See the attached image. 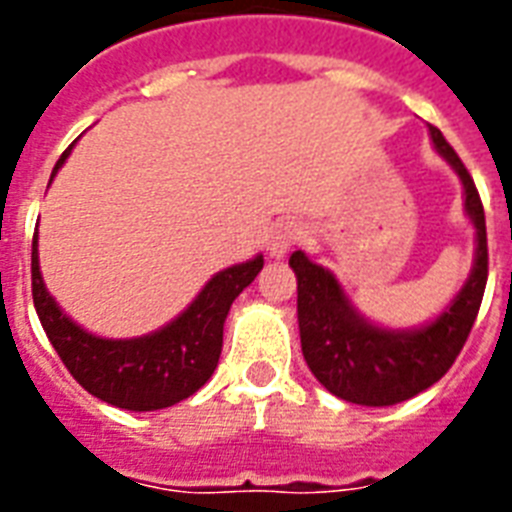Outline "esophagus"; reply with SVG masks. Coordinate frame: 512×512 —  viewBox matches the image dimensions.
Returning a JSON list of instances; mask_svg holds the SVG:
<instances>
[{
    "label": "esophagus",
    "mask_w": 512,
    "mask_h": 512,
    "mask_svg": "<svg viewBox=\"0 0 512 512\" xmlns=\"http://www.w3.org/2000/svg\"><path fill=\"white\" fill-rule=\"evenodd\" d=\"M300 241H305V228L295 220H287V223H279L271 233V255L284 257L292 247H297Z\"/></svg>",
    "instance_id": "34e87169"
}]
</instances>
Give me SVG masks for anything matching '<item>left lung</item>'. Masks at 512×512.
I'll return each mask as SVG.
<instances>
[{"mask_svg":"<svg viewBox=\"0 0 512 512\" xmlns=\"http://www.w3.org/2000/svg\"><path fill=\"white\" fill-rule=\"evenodd\" d=\"M438 154L446 156L465 188V209L476 225V265L454 303L430 327L390 332L366 324L342 295L340 284L303 252L289 257L297 276V321L303 356L316 380L342 401L361 406H393L417 396L444 377L468 342L484 300L489 276L486 217L478 188L438 127L430 124Z\"/></svg>","mask_w":512,"mask_h":512,"instance_id":"8db88e82","label":"left lung"}]
</instances>
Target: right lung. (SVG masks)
<instances>
[{
    "label": "right lung",
    "mask_w": 512,
    "mask_h": 512,
    "mask_svg": "<svg viewBox=\"0 0 512 512\" xmlns=\"http://www.w3.org/2000/svg\"><path fill=\"white\" fill-rule=\"evenodd\" d=\"M71 151V148H68ZM68 151L52 175L66 162ZM263 268V255L220 271L172 324L138 340H103L76 327L44 289L31 247V295L44 332L79 385L100 401L130 412H154L193 396L212 377L223 350V324L231 303Z\"/></svg>",
    "instance_id": "right-lung-1"
}]
</instances>
